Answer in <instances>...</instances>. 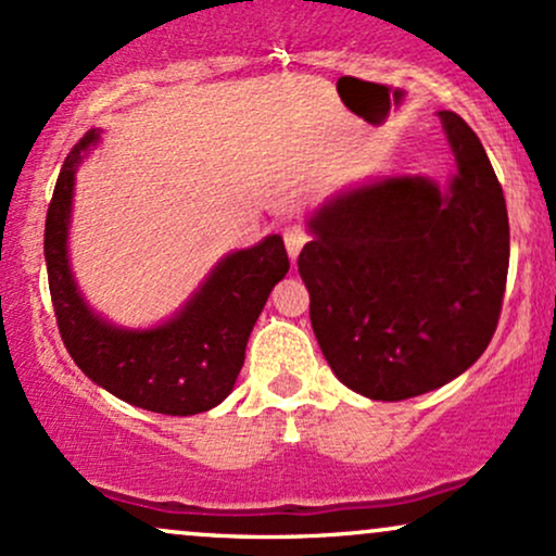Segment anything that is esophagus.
<instances>
[{"instance_id":"obj_1","label":"esophagus","mask_w":556,"mask_h":556,"mask_svg":"<svg viewBox=\"0 0 556 556\" xmlns=\"http://www.w3.org/2000/svg\"><path fill=\"white\" fill-rule=\"evenodd\" d=\"M282 238H285V248H287V253H290V258H298L300 248H303L305 242L311 240V235H308V229H305V227L290 225V227L282 229Z\"/></svg>"}]
</instances>
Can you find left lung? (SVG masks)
Here are the masks:
<instances>
[{
    "label": "left lung",
    "instance_id": "8db88e82",
    "mask_svg": "<svg viewBox=\"0 0 556 556\" xmlns=\"http://www.w3.org/2000/svg\"><path fill=\"white\" fill-rule=\"evenodd\" d=\"M457 159L450 188L389 177L337 195L308 222L298 271L311 327L344 387L397 402L481 358L502 314L509 222L481 140L439 112Z\"/></svg>",
    "mask_w": 556,
    "mask_h": 556
}]
</instances>
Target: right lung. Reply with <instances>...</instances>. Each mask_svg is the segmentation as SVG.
Returning <instances> with one entry per match:
<instances>
[{"label":"right lung","instance_id":"right-lung-1","mask_svg":"<svg viewBox=\"0 0 556 556\" xmlns=\"http://www.w3.org/2000/svg\"><path fill=\"white\" fill-rule=\"evenodd\" d=\"M99 140L88 130L56 177L43 229L49 292L67 353L114 397L164 416L212 410L232 392L253 324L271 287L290 269L285 242L269 235L248 251L229 253L175 318L156 329L130 331L101 321L83 303L67 264V225L75 169Z\"/></svg>","mask_w":556,"mask_h":556}]
</instances>
